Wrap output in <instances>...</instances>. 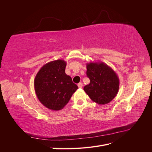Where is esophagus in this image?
Instances as JSON below:
<instances>
[{
    "mask_svg": "<svg viewBox=\"0 0 152 152\" xmlns=\"http://www.w3.org/2000/svg\"><path fill=\"white\" fill-rule=\"evenodd\" d=\"M82 86H83V84H82V82H80V83L78 84V87H79V88H82Z\"/></svg>",
    "mask_w": 152,
    "mask_h": 152,
    "instance_id": "1",
    "label": "esophagus"
}]
</instances>
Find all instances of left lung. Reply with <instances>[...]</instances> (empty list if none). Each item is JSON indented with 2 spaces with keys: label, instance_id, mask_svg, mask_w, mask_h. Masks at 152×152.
Here are the masks:
<instances>
[{
  "label": "left lung",
  "instance_id": "left-lung-1",
  "mask_svg": "<svg viewBox=\"0 0 152 152\" xmlns=\"http://www.w3.org/2000/svg\"><path fill=\"white\" fill-rule=\"evenodd\" d=\"M86 67L90 83L84 86V91L96 103H110L118 92L119 79L117 73L102 61L87 63Z\"/></svg>",
  "mask_w": 152,
  "mask_h": 152
}]
</instances>
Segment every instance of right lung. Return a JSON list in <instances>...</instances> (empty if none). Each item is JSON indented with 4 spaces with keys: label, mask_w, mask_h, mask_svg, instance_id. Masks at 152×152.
<instances>
[{
    "label": "right lung",
    "mask_w": 152,
    "mask_h": 152,
    "mask_svg": "<svg viewBox=\"0 0 152 152\" xmlns=\"http://www.w3.org/2000/svg\"><path fill=\"white\" fill-rule=\"evenodd\" d=\"M66 63L63 59L50 61L41 68L34 79L38 99L44 107L54 111L63 109L78 86L65 73Z\"/></svg>",
    "instance_id": "add662e5"
}]
</instances>
